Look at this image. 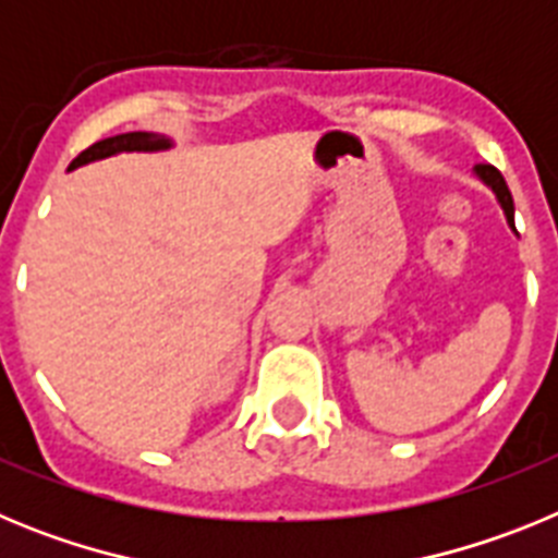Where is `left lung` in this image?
<instances>
[{"label":"left lung","instance_id":"1","mask_svg":"<svg viewBox=\"0 0 558 558\" xmlns=\"http://www.w3.org/2000/svg\"><path fill=\"white\" fill-rule=\"evenodd\" d=\"M472 172H475V179L481 181L483 186H489V190L495 192L497 204H500L502 215H506V223H509V229L517 234V229H514V201H511V192H509V186H506V181H502L500 170H495L492 165H477Z\"/></svg>","mask_w":558,"mask_h":558}]
</instances>
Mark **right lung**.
Here are the masks:
<instances>
[{"instance_id": "obj_1", "label": "right lung", "mask_w": 558, "mask_h": 558, "mask_svg": "<svg viewBox=\"0 0 558 558\" xmlns=\"http://www.w3.org/2000/svg\"><path fill=\"white\" fill-rule=\"evenodd\" d=\"M172 140L165 133L153 131H133V133H120V136H108V140L95 142V145L83 150L69 170H77L83 165H92V161L108 159V156H117V153H161L170 150Z\"/></svg>"}]
</instances>
